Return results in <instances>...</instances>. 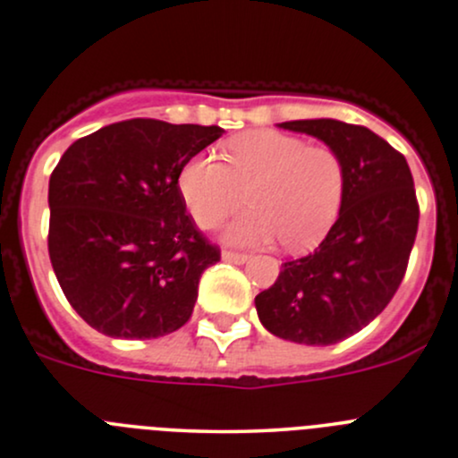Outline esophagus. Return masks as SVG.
Returning <instances> with one entry per match:
<instances>
[{
	"instance_id": "34e87169",
	"label": "esophagus",
	"mask_w": 458,
	"mask_h": 458,
	"mask_svg": "<svg viewBox=\"0 0 458 458\" xmlns=\"http://www.w3.org/2000/svg\"><path fill=\"white\" fill-rule=\"evenodd\" d=\"M223 259L231 261V264H246L250 257L244 255V253H233V250H223Z\"/></svg>"
}]
</instances>
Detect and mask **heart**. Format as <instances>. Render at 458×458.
Wrapping results in <instances>:
<instances>
[{
    "mask_svg": "<svg viewBox=\"0 0 458 458\" xmlns=\"http://www.w3.org/2000/svg\"><path fill=\"white\" fill-rule=\"evenodd\" d=\"M346 171L335 148L275 130H253L225 147V162L194 156L179 173V192L203 229H225V240L261 246L281 238L287 250H310L327 238L340 216Z\"/></svg>",
    "mask_w": 458,
    "mask_h": 458,
    "instance_id": "b5f03b06",
    "label": "heart"
}]
</instances>
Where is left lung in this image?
<instances>
[{"mask_svg":"<svg viewBox=\"0 0 458 458\" xmlns=\"http://www.w3.org/2000/svg\"><path fill=\"white\" fill-rule=\"evenodd\" d=\"M335 148L346 171L344 201L320 246L281 266L255 296L266 331L305 346H331L368 327L403 281L420 208L403 153L368 127L335 118L279 123Z\"/></svg>","mask_w":458,"mask_h":458,"instance_id":"8db88e82","label":"left lung"}]
</instances>
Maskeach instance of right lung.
Returning <instances> with one entry per match:
<instances>
[{
    "label": "right lung",
    "mask_w": 458,
    "mask_h": 458,
    "mask_svg": "<svg viewBox=\"0 0 458 458\" xmlns=\"http://www.w3.org/2000/svg\"><path fill=\"white\" fill-rule=\"evenodd\" d=\"M220 127L131 118L64 151L49 179V259L92 328L151 340L190 320L220 250L194 227L179 173Z\"/></svg>",
    "instance_id": "1"
}]
</instances>
